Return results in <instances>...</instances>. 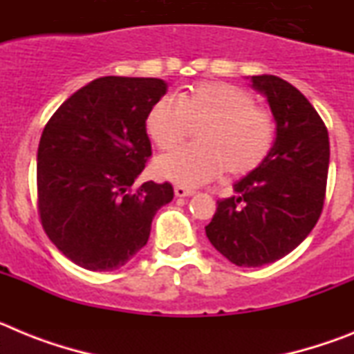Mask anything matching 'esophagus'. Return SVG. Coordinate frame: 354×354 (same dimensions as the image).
I'll use <instances>...</instances> for the list:
<instances>
[{
	"instance_id": "esophagus-1",
	"label": "esophagus",
	"mask_w": 354,
	"mask_h": 354,
	"mask_svg": "<svg viewBox=\"0 0 354 354\" xmlns=\"http://www.w3.org/2000/svg\"><path fill=\"white\" fill-rule=\"evenodd\" d=\"M174 193H175V196H177V198H184V196L195 195V192H193V189H187V187H183V186H175Z\"/></svg>"
}]
</instances>
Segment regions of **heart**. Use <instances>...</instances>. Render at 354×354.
I'll return each mask as SVG.
<instances>
[{"mask_svg":"<svg viewBox=\"0 0 354 354\" xmlns=\"http://www.w3.org/2000/svg\"><path fill=\"white\" fill-rule=\"evenodd\" d=\"M198 145L183 147L156 159L154 171L170 183L196 187L227 168L230 175L257 170L274 143V120L245 88L225 81L189 86L175 101L161 97L149 108L145 129L161 150L179 145L192 127Z\"/></svg>","mask_w":354,"mask_h":354,"instance_id":"1","label":"heart"}]
</instances>
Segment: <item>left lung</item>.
Masks as SVG:
<instances>
[{
    "label": "left lung",
    "mask_w": 354,
    "mask_h": 354,
    "mask_svg": "<svg viewBox=\"0 0 354 354\" xmlns=\"http://www.w3.org/2000/svg\"><path fill=\"white\" fill-rule=\"evenodd\" d=\"M274 118V143L257 170L218 200L205 227L211 245L243 268L286 257L317 223L324 204L330 140L324 122L296 86L277 76H252Z\"/></svg>",
    "instance_id": "obj_1"
}]
</instances>
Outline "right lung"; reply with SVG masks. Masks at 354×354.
I'll return each mask as SVG.
<instances>
[{
  "instance_id": "add662e5",
  "label": "right lung",
  "mask_w": 354,
  "mask_h": 354,
  "mask_svg": "<svg viewBox=\"0 0 354 354\" xmlns=\"http://www.w3.org/2000/svg\"><path fill=\"white\" fill-rule=\"evenodd\" d=\"M168 90L158 77L90 81L56 109L40 136L37 186L42 227L65 257L113 271L147 245L171 184L131 186L152 154L145 118Z\"/></svg>"
}]
</instances>
